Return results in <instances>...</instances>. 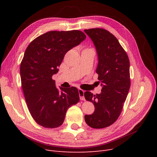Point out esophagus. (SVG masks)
Listing matches in <instances>:
<instances>
[{"label": "esophagus", "instance_id": "34e87169", "mask_svg": "<svg viewBox=\"0 0 157 157\" xmlns=\"http://www.w3.org/2000/svg\"><path fill=\"white\" fill-rule=\"evenodd\" d=\"M78 92H79V95L80 99L82 100V101H84L85 99V96H84V93H85L84 90L81 89V88H78Z\"/></svg>", "mask_w": 157, "mask_h": 157}]
</instances>
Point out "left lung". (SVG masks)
<instances>
[{
    "instance_id": "8db88e82",
    "label": "left lung",
    "mask_w": 157,
    "mask_h": 157,
    "mask_svg": "<svg viewBox=\"0 0 157 157\" xmlns=\"http://www.w3.org/2000/svg\"><path fill=\"white\" fill-rule=\"evenodd\" d=\"M85 32L92 39L98 56L96 72L102 87L100 94L86 91V101L93 102L95 111L86 114V124L102 128L117 121L122 111L130 86V62L118 39L103 29H90Z\"/></svg>"
}]
</instances>
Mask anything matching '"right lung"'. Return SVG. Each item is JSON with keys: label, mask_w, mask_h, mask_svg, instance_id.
I'll return each instance as SVG.
<instances>
[{"label": "right lung", "mask_w": 157, "mask_h": 157, "mask_svg": "<svg viewBox=\"0 0 157 157\" xmlns=\"http://www.w3.org/2000/svg\"><path fill=\"white\" fill-rule=\"evenodd\" d=\"M86 39L79 30L49 31L33 40L20 64L21 86L28 109L39 125L60 126L67 109L79 101L78 89L57 88L52 76L65 55Z\"/></svg>", "instance_id": "1"}]
</instances>
